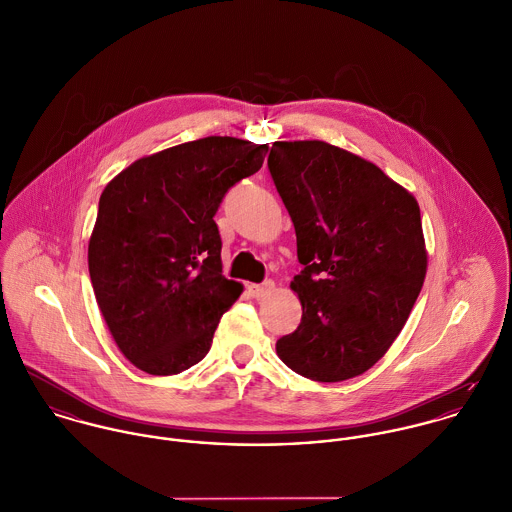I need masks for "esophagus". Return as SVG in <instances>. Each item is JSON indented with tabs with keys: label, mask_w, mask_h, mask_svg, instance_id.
I'll use <instances>...</instances> for the list:
<instances>
[{
	"label": "esophagus",
	"mask_w": 512,
	"mask_h": 512,
	"mask_svg": "<svg viewBox=\"0 0 512 512\" xmlns=\"http://www.w3.org/2000/svg\"><path fill=\"white\" fill-rule=\"evenodd\" d=\"M273 289H275V283H273V281H265V283H261V285H249V295H251L253 299H263V297L271 295Z\"/></svg>",
	"instance_id": "1"
}]
</instances>
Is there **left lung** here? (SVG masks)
<instances>
[{"instance_id": "8db88e82", "label": "left lung", "mask_w": 512, "mask_h": 512, "mask_svg": "<svg viewBox=\"0 0 512 512\" xmlns=\"http://www.w3.org/2000/svg\"><path fill=\"white\" fill-rule=\"evenodd\" d=\"M303 271V318L279 358L314 382L370 370L392 346L427 271L415 198L376 164L320 140L275 142L267 160Z\"/></svg>"}]
</instances>
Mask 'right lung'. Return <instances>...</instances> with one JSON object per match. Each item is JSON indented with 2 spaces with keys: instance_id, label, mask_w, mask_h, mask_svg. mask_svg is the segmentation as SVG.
<instances>
[{
  "instance_id": "right-lung-1",
  "label": "right lung",
  "mask_w": 512,
  "mask_h": 512,
  "mask_svg": "<svg viewBox=\"0 0 512 512\" xmlns=\"http://www.w3.org/2000/svg\"><path fill=\"white\" fill-rule=\"evenodd\" d=\"M269 146L207 136L146 156L104 188L89 273L120 352L152 376L180 374L211 348L241 283L221 275L213 215Z\"/></svg>"
}]
</instances>
